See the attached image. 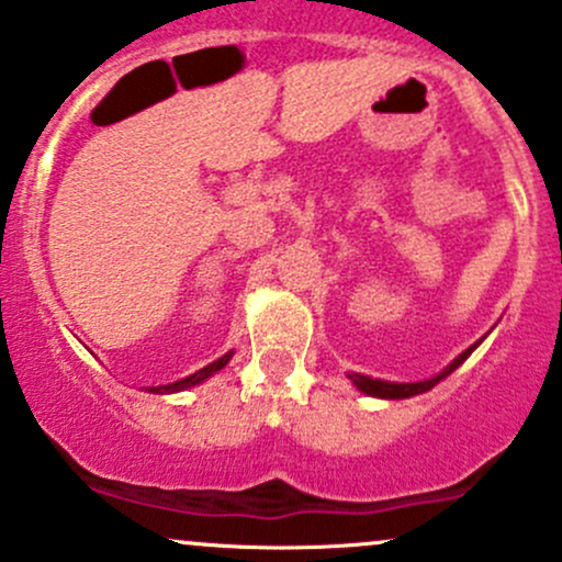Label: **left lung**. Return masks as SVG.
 <instances>
[{
	"mask_svg": "<svg viewBox=\"0 0 562 562\" xmlns=\"http://www.w3.org/2000/svg\"><path fill=\"white\" fill-rule=\"evenodd\" d=\"M480 344V341H477ZM477 344H472L470 349L467 351H461L459 357H456V360L451 362V366L446 368V371L442 373H437L435 379H427V381H416V384H394V381H381V379H371V375H360V373H349V379H351V384L357 386V390L360 392H366V394H371V397H384V400H403V397H413V394H422V392H429L431 386L435 384H440L442 379H446V375H451L456 368L461 366V362L467 360V357L472 355L474 349H477Z\"/></svg>",
	"mask_w": 562,
	"mask_h": 562,
	"instance_id": "obj_1",
	"label": "left lung"
}]
</instances>
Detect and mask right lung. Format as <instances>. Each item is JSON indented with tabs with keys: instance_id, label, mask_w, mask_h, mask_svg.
<instances>
[{
	"instance_id": "add662e5",
	"label": "right lung",
	"mask_w": 562,
	"mask_h": 562,
	"mask_svg": "<svg viewBox=\"0 0 562 562\" xmlns=\"http://www.w3.org/2000/svg\"><path fill=\"white\" fill-rule=\"evenodd\" d=\"M229 360H232V351H226L224 357H218V360L211 362V366H205V368H202V371L191 373V375H187V379H181V381H172V384H165V386H149V392H157V394H168V392H181V390H189V386H196V384H202V381H205V379H211L213 373H218L221 368H224L226 362H229Z\"/></svg>"
}]
</instances>
